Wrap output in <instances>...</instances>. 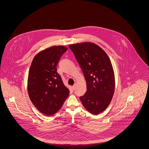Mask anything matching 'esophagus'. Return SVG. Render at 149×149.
<instances>
[{"label": "esophagus", "mask_w": 149, "mask_h": 149, "mask_svg": "<svg viewBox=\"0 0 149 149\" xmlns=\"http://www.w3.org/2000/svg\"><path fill=\"white\" fill-rule=\"evenodd\" d=\"M76 87H77V84H74V85H73V86H72V90H75V88H76Z\"/></svg>", "instance_id": "esophagus-1"}]
</instances>
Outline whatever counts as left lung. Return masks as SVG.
Here are the masks:
<instances>
[{
	"label": "left lung",
	"mask_w": 149,
	"mask_h": 149,
	"mask_svg": "<svg viewBox=\"0 0 149 149\" xmlns=\"http://www.w3.org/2000/svg\"><path fill=\"white\" fill-rule=\"evenodd\" d=\"M82 70L86 92L80 99L85 109L93 114L103 112L111 102L115 87L113 69L106 52L94 43L69 46Z\"/></svg>",
	"instance_id": "obj_1"
}]
</instances>
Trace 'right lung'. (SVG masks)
<instances>
[{"label": "right lung", "mask_w": 149, "mask_h": 149, "mask_svg": "<svg viewBox=\"0 0 149 149\" xmlns=\"http://www.w3.org/2000/svg\"><path fill=\"white\" fill-rule=\"evenodd\" d=\"M67 50L64 46H55L42 50L34 57L29 68V97L36 108L47 116L56 113L69 95L56 69Z\"/></svg>", "instance_id": "obj_1"}]
</instances>
